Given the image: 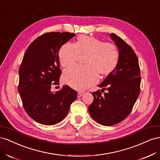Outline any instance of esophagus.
<instances>
[{
    "label": "esophagus",
    "instance_id": "34e87169",
    "mask_svg": "<svg viewBox=\"0 0 160 160\" xmlns=\"http://www.w3.org/2000/svg\"><path fill=\"white\" fill-rule=\"evenodd\" d=\"M83 92H82V91H79L78 92V93H77V97H78V98H81V97L83 95Z\"/></svg>",
    "mask_w": 160,
    "mask_h": 160
}]
</instances>
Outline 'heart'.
<instances>
[{
    "mask_svg": "<svg viewBox=\"0 0 160 160\" xmlns=\"http://www.w3.org/2000/svg\"><path fill=\"white\" fill-rule=\"evenodd\" d=\"M79 57H85V66L66 70L63 81L71 88L82 90L95 84L99 77L109 75L115 69L119 59L117 47L111 42H103L99 38L88 35L77 37L73 45L65 43L59 51L61 67H71Z\"/></svg>",
    "mask_w": 160,
    "mask_h": 160,
    "instance_id": "heart-1",
    "label": "heart"
}]
</instances>
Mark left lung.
Returning <instances> with one entry per match:
<instances>
[{"mask_svg":"<svg viewBox=\"0 0 160 160\" xmlns=\"http://www.w3.org/2000/svg\"><path fill=\"white\" fill-rule=\"evenodd\" d=\"M119 49V59L114 71L92 92L93 101L89 112L95 122L105 126L117 124L132 111L140 93L141 76L135 52L128 43L115 33L110 35Z\"/></svg>","mask_w":160,"mask_h":160,"instance_id":"1","label":"left lung"}]
</instances>
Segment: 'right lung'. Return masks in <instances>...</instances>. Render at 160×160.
Masks as SVG:
<instances>
[{
    "label": "right lung",
    "mask_w": 160,
    "mask_h": 160,
    "mask_svg": "<svg viewBox=\"0 0 160 160\" xmlns=\"http://www.w3.org/2000/svg\"><path fill=\"white\" fill-rule=\"evenodd\" d=\"M75 36L71 32H46L28 46L18 69V91L26 113L42 125H55L63 119L77 92L68 85L52 92L59 85L61 47Z\"/></svg>",
    "instance_id": "add662e5"
}]
</instances>
